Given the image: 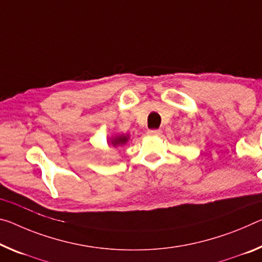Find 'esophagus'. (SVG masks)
<instances>
[{"label":"esophagus","instance_id":"esophagus-1","mask_svg":"<svg viewBox=\"0 0 262 262\" xmlns=\"http://www.w3.org/2000/svg\"><path fill=\"white\" fill-rule=\"evenodd\" d=\"M147 134L150 135V136H157V135L161 134V130L160 129H149L147 132Z\"/></svg>","mask_w":262,"mask_h":262}]
</instances>
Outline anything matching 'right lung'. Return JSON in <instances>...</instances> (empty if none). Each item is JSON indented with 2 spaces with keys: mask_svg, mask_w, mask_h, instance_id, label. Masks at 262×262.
<instances>
[{
  "mask_svg": "<svg viewBox=\"0 0 262 262\" xmlns=\"http://www.w3.org/2000/svg\"><path fill=\"white\" fill-rule=\"evenodd\" d=\"M127 142V136H119V138H115L114 140H112V144L113 146H118V144H124Z\"/></svg>",
  "mask_w": 262,
  "mask_h": 262,
  "instance_id": "1",
  "label": "right lung"
}]
</instances>
